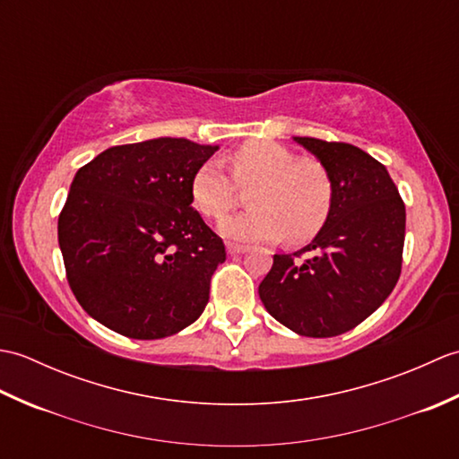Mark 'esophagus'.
Instances as JSON below:
<instances>
[{
	"label": "esophagus",
	"mask_w": 459,
	"mask_h": 459,
	"mask_svg": "<svg viewBox=\"0 0 459 459\" xmlns=\"http://www.w3.org/2000/svg\"><path fill=\"white\" fill-rule=\"evenodd\" d=\"M248 250V247H245V245H235V242H229L227 245V252L230 256H235V255H245V252Z\"/></svg>",
	"instance_id": "obj_1"
}]
</instances>
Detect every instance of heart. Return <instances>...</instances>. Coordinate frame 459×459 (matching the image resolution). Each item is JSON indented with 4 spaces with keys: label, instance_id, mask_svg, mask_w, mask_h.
<instances>
[{
    "label": "heart",
    "instance_id": "obj_1",
    "mask_svg": "<svg viewBox=\"0 0 459 459\" xmlns=\"http://www.w3.org/2000/svg\"><path fill=\"white\" fill-rule=\"evenodd\" d=\"M230 175L248 191L250 211L221 224L238 242H304L316 237L333 207V179L317 160L301 158L276 142H248L229 158ZM219 161H204L191 178V199L203 217L221 221L237 204V189Z\"/></svg>",
    "mask_w": 459,
    "mask_h": 459
}]
</instances>
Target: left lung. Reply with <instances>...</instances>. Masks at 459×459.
Returning a JSON list of instances; mask_svg holds the SVG:
<instances>
[{
	"instance_id": "1",
	"label": "left lung",
	"mask_w": 459,
	"mask_h": 459,
	"mask_svg": "<svg viewBox=\"0 0 459 459\" xmlns=\"http://www.w3.org/2000/svg\"><path fill=\"white\" fill-rule=\"evenodd\" d=\"M325 165L333 207L307 247L274 255L258 294L268 314L304 337L357 327L391 296L403 268L406 211L383 163L343 142L294 138ZM309 254L306 261H298Z\"/></svg>"
}]
</instances>
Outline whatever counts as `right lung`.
I'll return each mask as SVG.
<instances>
[{
  "mask_svg": "<svg viewBox=\"0 0 459 459\" xmlns=\"http://www.w3.org/2000/svg\"><path fill=\"white\" fill-rule=\"evenodd\" d=\"M219 145H114L76 171L58 214L66 280L82 309L130 339L191 325L209 301L222 240L191 207V178Z\"/></svg>",
  "mask_w": 459,
  "mask_h": 459,
  "instance_id": "add662e5",
  "label": "right lung"
}]
</instances>
